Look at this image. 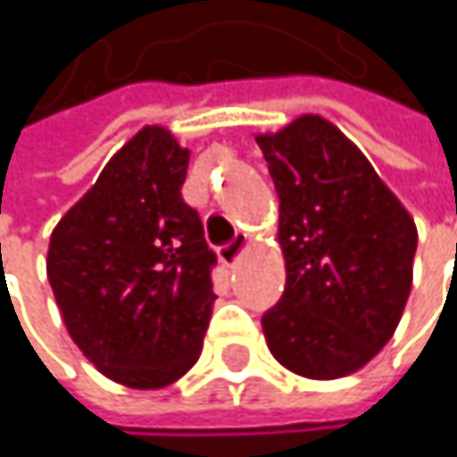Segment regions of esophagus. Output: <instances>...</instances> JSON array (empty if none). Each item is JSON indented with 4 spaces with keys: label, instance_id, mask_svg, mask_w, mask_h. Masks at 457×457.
Listing matches in <instances>:
<instances>
[{
    "label": "esophagus",
    "instance_id": "34e87169",
    "mask_svg": "<svg viewBox=\"0 0 457 457\" xmlns=\"http://www.w3.org/2000/svg\"><path fill=\"white\" fill-rule=\"evenodd\" d=\"M248 248V235L245 232H237L232 240H229L228 245H222V251H220V259L228 264V267H232L240 256H243V251Z\"/></svg>",
    "mask_w": 457,
    "mask_h": 457
}]
</instances>
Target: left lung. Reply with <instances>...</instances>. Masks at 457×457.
Here are the masks:
<instances>
[{
	"instance_id": "obj_1",
	"label": "left lung",
	"mask_w": 457,
	"mask_h": 457,
	"mask_svg": "<svg viewBox=\"0 0 457 457\" xmlns=\"http://www.w3.org/2000/svg\"><path fill=\"white\" fill-rule=\"evenodd\" d=\"M280 198L286 288L262 328L275 360L330 381L395 336L412 286L418 229L370 161L322 116L256 135Z\"/></svg>"
}]
</instances>
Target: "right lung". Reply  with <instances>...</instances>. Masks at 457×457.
<instances>
[{
	"instance_id": "obj_1",
	"label": "right lung",
	"mask_w": 457,
	"mask_h": 457,
	"mask_svg": "<svg viewBox=\"0 0 457 457\" xmlns=\"http://www.w3.org/2000/svg\"><path fill=\"white\" fill-rule=\"evenodd\" d=\"M190 150L145 127L49 237L46 278L84 357L116 384L161 389L201 357L214 251L182 201Z\"/></svg>"
}]
</instances>
